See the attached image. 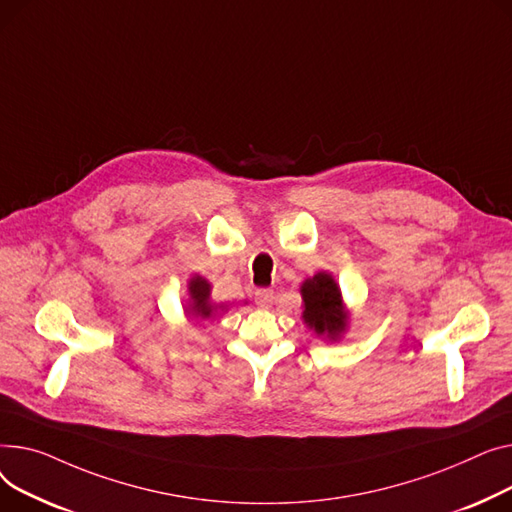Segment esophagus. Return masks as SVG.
I'll return each mask as SVG.
<instances>
[{"label": "esophagus", "instance_id": "obj_1", "mask_svg": "<svg viewBox=\"0 0 512 512\" xmlns=\"http://www.w3.org/2000/svg\"><path fill=\"white\" fill-rule=\"evenodd\" d=\"M273 299H275L273 289H258L256 291V304L260 308H270V306H273Z\"/></svg>", "mask_w": 512, "mask_h": 512}]
</instances>
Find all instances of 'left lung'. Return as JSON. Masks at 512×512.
<instances>
[{
  "label": "left lung",
  "instance_id": "left-lung-1",
  "mask_svg": "<svg viewBox=\"0 0 512 512\" xmlns=\"http://www.w3.org/2000/svg\"><path fill=\"white\" fill-rule=\"evenodd\" d=\"M299 293L304 299V324L314 330V335L322 341H341L349 328L351 314L343 302V293L335 277L326 270H320L302 283Z\"/></svg>",
  "mask_w": 512,
  "mask_h": 512
}]
</instances>
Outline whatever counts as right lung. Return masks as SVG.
<instances>
[{
	"mask_svg": "<svg viewBox=\"0 0 512 512\" xmlns=\"http://www.w3.org/2000/svg\"><path fill=\"white\" fill-rule=\"evenodd\" d=\"M210 283L200 277V275H192L188 279V299L184 304V312L188 316V320H196V322H204L208 318L217 316L219 312H227L229 306L227 304H213L210 299Z\"/></svg>",
	"mask_w": 512,
	"mask_h": 512,
	"instance_id": "obj_1",
	"label": "right lung"
}]
</instances>
